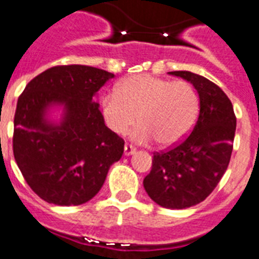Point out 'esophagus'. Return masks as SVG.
Listing matches in <instances>:
<instances>
[{
    "label": "esophagus",
    "instance_id": "34e87169",
    "mask_svg": "<svg viewBox=\"0 0 259 259\" xmlns=\"http://www.w3.org/2000/svg\"><path fill=\"white\" fill-rule=\"evenodd\" d=\"M123 151H125V155H130V154H133V153H136V148H134L133 145L126 144Z\"/></svg>",
    "mask_w": 259,
    "mask_h": 259
}]
</instances>
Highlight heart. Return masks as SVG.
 <instances>
[{"label": "heart", "instance_id": "obj_1", "mask_svg": "<svg viewBox=\"0 0 259 259\" xmlns=\"http://www.w3.org/2000/svg\"><path fill=\"white\" fill-rule=\"evenodd\" d=\"M115 92L101 101L105 123L113 133L125 134L138 119L132 134L137 142L178 144L198 118V94L188 81L138 74L119 82Z\"/></svg>", "mask_w": 259, "mask_h": 259}]
</instances>
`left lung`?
Returning a JSON list of instances; mask_svg holds the SVG:
<instances>
[{
  "mask_svg": "<svg viewBox=\"0 0 259 259\" xmlns=\"http://www.w3.org/2000/svg\"><path fill=\"white\" fill-rule=\"evenodd\" d=\"M186 79L199 96V114L185 140L154 153L144 188L166 209H186L202 202L228 169L233 151L235 118L233 105L220 86L191 71H170Z\"/></svg>",
  "mask_w": 259,
  "mask_h": 259,
  "instance_id": "left-lung-1",
  "label": "left lung"
}]
</instances>
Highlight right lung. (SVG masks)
Segmentation results:
<instances>
[{
    "label": "right lung",
    "mask_w": 259,
    "mask_h": 259,
    "mask_svg": "<svg viewBox=\"0 0 259 259\" xmlns=\"http://www.w3.org/2000/svg\"><path fill=\"white\" fill-rule=\"evenodd\" d=\"M114 74L85 65H62L31 79L17 102L13 153L39 198L60 206L82 205L102 188L125 141L105 125L94 96ZM64 106L60 124L47 119Z\"/></svg>",
    "instance_id": "add662e5"
}]
</instances>
